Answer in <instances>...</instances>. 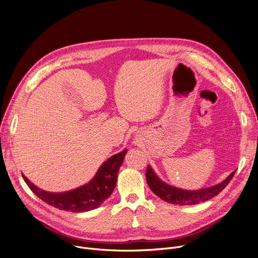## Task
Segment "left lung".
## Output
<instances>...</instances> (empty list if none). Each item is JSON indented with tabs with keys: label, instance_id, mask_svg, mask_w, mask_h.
<instances>
[{
	"label": "left lung",
	"instance_id": "1",
	"mask_svg": "<svg viewBox=\"0 0 258 258\" xmlns=\"http://www.w3.org/2000/svg\"><path fill=\"white\" fill-rule=\"evenodd\" d=\"M236 170L233 171L224 181H222L218 185L202 189L196 191H187L181 190L175 187H171L167 183L163 182L153 171L151 166H147L146 171V179L148 182V186L153 191L155 195H157L160 199L177 205H195L206 200L213 198L214 196L218 195L222 192L228 183L231 181L235 174Z\"/></svg>",
	"mask_w": 258,
	"mask_h": 258
}]
</instances>
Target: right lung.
Wrapping results in <instances>:
<instances>
[{"mask_svg":"<svg viewBox=\"0 0 258 258\" xmlns=\"http://www.w3.org/2000/svg\"><path fill=\"white\" fill-rule=\"evenodd\" d=\"M126 149L106 160L99 168L95 177L87 185L66 193H49L35 187L27 177L23 176L29 189L44 202L60 210L71 212H84L99 207L112 194L117 172L123 162Z\"/></svg>","mask_w":258,"mask_h":258,"instance_id":"add662e5","label":"right lung"}]
</instances>
